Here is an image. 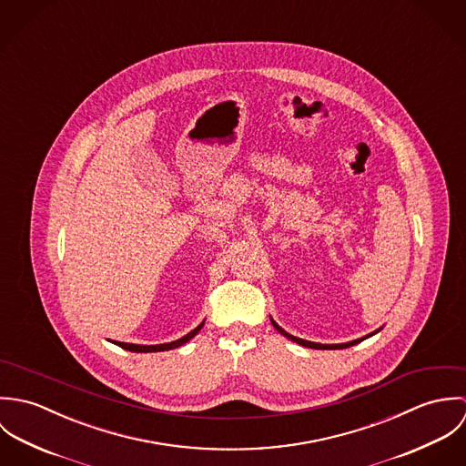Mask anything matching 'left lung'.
<instances>
[{"label":"left lung","instance_id":"obj_1","mask_svg":"<svg viewBox=\"0 0 466 466\" xmlns=\"http://www.w3.org/2000/svg\"><path fill=\"white\" fill-rule=\"evenodd\" d=\"M270 323H272V327L278 330V332L281 333L283 337H287L289 340H292V342H298V344H301V346H305V348H312V350H342V348H350V346H355V344H359V342H362L364 339H368V337H371V335H375V333L380 332L384 327H380L379 330H375V332L368 333V335H364V337H360V339H355V340H350V342H340V344H321V342H312V340H305V339H299V337H294V335H290L289 332H285L272 318H270Z\"/></svg>","mask_w":466,"mask_h":466}]
</instances>
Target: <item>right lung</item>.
Wrapping results in <instances>:
<instances>
[{
	"label": "right lung",
	"instance_id": "1",
	"mask_svg": "<svg viewBox=\"0 0 466 466\" xmlns=\"http://www.w3.org/2000/svg\"><path fill=\"white\" fill-rule=\"evenodd\" d=\"M204 327V321L200 323L198 329H194L192 332L187 333L185 337L177 339V340H172V342H165V344H133V342H120V340H111L115 342L116 346L124 348V350H129L134 353H150V351H167V350H174V348H179L183 344H187L190 339H194L198 333L200 332V329Z\"/></svg>",
	"mask_w": 466,
	"mask_h": 466
}]
</instances>
